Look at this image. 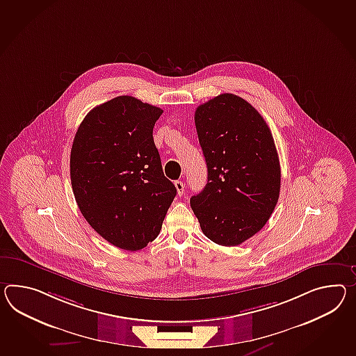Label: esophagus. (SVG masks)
Instances as JSON below:
<instances>
[{"label": "esophagus", "instance_id": "1", "mask_svg": "<svg viewBox=\"0 0 356 356\" xmlns=\"http://www.w3.org/2000/svg\"><path fill=\"white\" fill-rule=\"evenodd\" d=\"M175 186H176L177 194L181 197L182 194H184V191H185V184L180 181V180H177V181H175Z\"/></svg>", "mask_w": 356, "mask_h": 356}]
</instances>
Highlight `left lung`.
<instances>
[{
	"instance_id": "1",
	"label": "left lung",
	"mask_w": 356,
	"mask_h": 356,
	"mask_svg": "<svg viewBox=\"0 0 356 356\" xmlns=\"http://www.w3.org/2000/svg\"><path fill=\"white\" fill-rule=\"evenodd\" d=\"M209 180L191 206L212 242L234 247L260 232L277 206L280 165L266 122L248 102L221 94L194 115Z\"/></svg>"
}]
</instances>
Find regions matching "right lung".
<instances>
[{
  "instance_id": "add662e5",
  "label": "right lung",
  "mask_w": 356,
  "mask_h": 356,
  "mask_svg": "<svg viewBox=\"0 0 356 356\" xmlns=\"http://www.w3.org/2000/svg\"><path fill=\"white\" fill-rule=\"evenodd\" d=\"M163 111L132 96L90 111L70 150V181L79 211L105 241L139 251L156 239L176 188L165 177L153 140Z\"/></svg>"
}]
</instances>
